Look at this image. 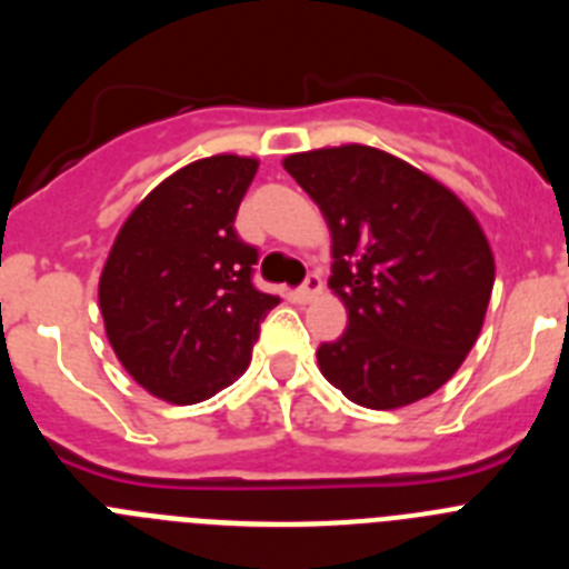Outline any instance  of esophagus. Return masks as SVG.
Segmentation results:
<instances>
[{"label":"esophagus","mask_w":569,"mask_h":569,"mask_svg":"<svg viewBox=\"0 0 569 569\" xmlns=\"http://www.w3.org/2000/svg\"><path fill=\"white\" fill-rule=\"evenodd\" d=\"M319 293H321V279L316 273H308V279L301 281L299 290H296V296H299L301 301H313Z\"/></svg>","instance_id":"1"}]
</instances>
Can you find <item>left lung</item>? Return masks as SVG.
I'll return each instance as SVG.
<instances>
[{"instance_id":"1","label":"left lung","mask_w":569,"mask_h":569,"mask_svg":"<svg viewBox=\"0 0 569 569\" xmlns=\"http://www.w3.org/2000/svg\"><path fill=\"white\" fill-rule=\"evenodd\" d=\"M284 170L333 233L330 288L347 330L316 350L350 401L393 410L436 393L481 333L496 264L456 193L367 144L310 150Z\"/></svg>"}]
</instances>
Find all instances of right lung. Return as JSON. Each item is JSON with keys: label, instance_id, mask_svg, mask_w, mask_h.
Listing matches in <instances>:
<instances>
[{"label": "right lung", "instance_id": "1", "mask_svg": "<svg viewBox=\"0 0 569 569\" xmlns=\"http://www.w3.org/2000/svg\"><path fill=\"white\" fill-rule=\"evenodd\" d=\"M256 159L210 156L176 170L128 216L99 279L110 347L148 393L196 405L250 365L279 296L253 284L259 250L233 222Z\"/></svg>", "mask_w": 569, "mask_h": 569}]
</instances>
